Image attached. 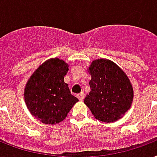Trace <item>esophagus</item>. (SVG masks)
<instances>
[{
	"instance_id": "obj_1",
	"label": "esophagus",
	"mask_w": 157,
	"mask_h": 157,
	"mask_svg": "<svg viewBox=\"0 0 157 157\" xmlns=\"http://www.w3.org/2000/svg\"><path fill=\"white\" fill-rule=\"evenodd\" d=\"M77 98L79 99V101H82L84 99V93L82 92H81L80 93H78L77 95Z\"/></svg>"
}]
</instances>
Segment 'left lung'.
I'll list each match as a JSON object with an SVG mask.
<instances>
[{
    "instance_id": "1",
    "label": "left lung",
    "mask_w": 157,
    "mask_h": 157,
    "mask_svg": "<svg viewBox=\"0 0 157 157\" xmlns=\"http://www.w3.org/2000/svg\"><path fill=\"white\" fill-rule=\"evenodd\" d=\"M91 91L84 104L98 120L113 123L120 120L132 105L133 89L124 70L108 59L93 60L87 68Z\"/></svg>"
}]
</instances>
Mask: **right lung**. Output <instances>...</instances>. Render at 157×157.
<instances>
[{
    "label": "right lung",
    "mask_w": 157,
    "mask_h": 157,
    "mask_svg": "<svg viewBox=\"0 0 157 157\" xmlns=\"http://www.w3.org/2000/svg\"><path fill=\"white\" fill-rule=\"evenodd\" d=\"M69 65L59 58L42 63L28 80L24 101L31 115L43 124H56L65 120L78 99L64 82Z\"/></svg>",
    "instance_id": "right-lung-1"
}]
</instances>
